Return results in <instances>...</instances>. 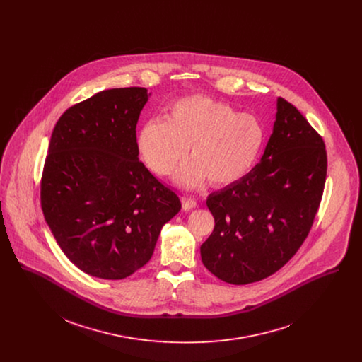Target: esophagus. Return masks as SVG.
I'll return each instance as SVG.
<instances>
[{"label": "esophagus", "instance_id": "1", "mask_svg": "<svg viewBox=\"0 0 362 362\" xmlns=\"http://www.w3.org/2000/svg\"><path fill=\"white\" fill-rule=\"evenodd\" d=\"M182 207H184V210H191V209L197 207V201L192 198H182Z\"/></svg>", "mask_w": 362, "mask_h": 362}]
</instances>
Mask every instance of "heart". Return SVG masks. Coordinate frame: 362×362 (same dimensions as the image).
Wrapping results in <instances>:
<instances>
[{
    "instance_id": "b5f03b06",
    "label": "heart",
    "mask_w": 362,
    "mask_h": 362,
    "mask_svg": "<svg viewBox=\"0 0 362 362\" xmlns=\"http://www.w3.org/2000/svg\"><path fill=\"white\" fill-rule=\"evenodd\" d=\"M263 141L257 117L205 96L178 100L164 121H148L138 132L139 153L160 177L171 175L189 149L192 161L175 177L184 188L201 187L207 178L217 187L237 182L252 168Z\"/></svg>"
}]
</instances>
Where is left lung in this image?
Returning a JSON list of instances; mask_svg holds the SVG:
<instances>
[{
  "label": "left lung",
  "mask_w": 362,
  "mask_h": 362,
  "mask_svg": "<svg viewBox=\"0 0 362 362\" xmlns=\"http://www.w3.org/2000/svg\"><path fill=\"white\" fill-rule=\"evenodd\" d=\"M273 132L258 164L213 192L214 230L201 245L207 270L230 284L269 277L296 255L322 199L327 157L305 117L277 98Z\"/></svg>",
  "instance_id": "left-lung-1"
}]
</instances>
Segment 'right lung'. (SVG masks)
Wrapping results in <instances>:
<instances>
[{"instance_id":"1","label":"right lung","mask_w":362,"mask_h":362,"mask_svg":"<svg viewBox=\"0 0 362 362\" xmlns=\"http://www.w3.org/2000/svg\"><path fill=\"white\" fill-rule=\"evenodd\" d=\"M151 93L119 88L68 108L52 131L42 209L52 235L82 272L121 280L153 255L177 194L139 161L136 124Z\"/></svg>"}]
</instances>
